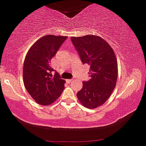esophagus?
Masks as SVG:
<instances>
[{
    "label": "esophagus",
    "instance_id": "esophagus-1",
    "mask_svg": "<svg viewBox=\"0 0 146 146\" xmlns=\"http://www.w3.org/2000/svg\"><path fill=\"white\" fill-rule=\"evenodd\" d=\"M67 82L71 83V82H72V81H73V79H68V80H67Z\"/></svg>",
    "mask_w": 146,
    "mask_h": 146
}]
</instances>
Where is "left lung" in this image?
<instances>
[{
	"mask_svg": "<svg viewBox=\"0 0 146 146\" xmlns=\"http://www.w3.org/2000/svg\"><path fill=\"white\" fill-rule=\"evenodd\" d=\"M71 40L83 63L90 66L91 77L83 82L76 96L84 106L96 109L109 99L116 85V57L107 42L98 35L72 37Z\"/></svg>",
	"mask_w": 146,
	"mask_h": 146,
	"instance_id": "obj_1",
	"label": "left lung"
}]
</instances>
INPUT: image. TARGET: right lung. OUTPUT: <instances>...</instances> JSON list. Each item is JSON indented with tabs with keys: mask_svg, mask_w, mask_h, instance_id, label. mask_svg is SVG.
<instances>
[{
	"mask_svg": "<svg viewBox=\"0 0 146 146\" xmlns=\"http://www.w3.org/2000/svg\"><path fill=\"white\" fill-rule=\"evenodd\" d=\"M67 36L45 35L31 46L23 62V79L26 90L40 105L51 104L62 94L65 81L50 66L51 59L56 55Z\"/></svg>",
	"mask_w": 146,
	"mask_h": 146,
	"instance_id": "obj_1",
	"label": "right lung"
}]
</instances>
